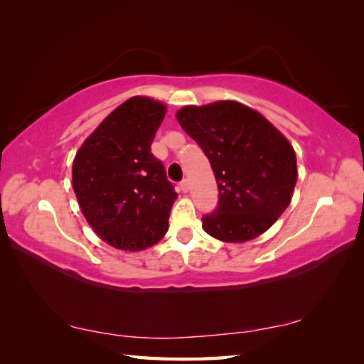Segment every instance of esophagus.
<instances>
[{"mask_svg": "<svg viewBox=\"0 0 364 364\" xmlns=\"http://www.w3.org/2000/svg\"><path fill=\"white\" fill-rule=\"evenodd\" d=\"M189 188H191V183H189V180H183V181L180 183V189L183 191V193H188Z\"/></svg>", "mask_w": 364, "mask_h": 364, "instance_id": "34e87169", "label": "esophagus"}]
</instances>
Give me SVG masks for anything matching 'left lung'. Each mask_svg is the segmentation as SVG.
I'll use <instances>...</instances> for the list:
<instances>
[{"label": "left lung", "instance_id": "left-lung-1", "mask_svg": "<svg viewBox=\"0 0 364 364\" xmlns=\"http://www.w3.org/2000/svg\"><path fill=\"white\" fill-rule=\"evenodd\" d=\"M178 123L207 159L218 183V205L202 228L223 242L260 236L291 204L297 157L284 134L236 101L186 106Z\"/></svg>", "mask_w": 364, "mask_h": 364}]
</instances>
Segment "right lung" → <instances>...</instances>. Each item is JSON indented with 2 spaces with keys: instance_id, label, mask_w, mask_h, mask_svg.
<instances>
[{
  "instance_id": "1",
  "label": "right lung",
  "mask_w": 364,
  "mask_h": 364,
  "mask_svg": "<svg viewBox=\"0 0 364 364\" xmlns=\"http://www.w3.org/2000/svg\"><path fill=\"white\" fill-rule=\"evenodd\" d=\"M167 107L133 96L86 138L72 167V184L86 221L104 242L144 250L168 230L178 194L151 144Z\"/></svg>"
}]
</instances>
